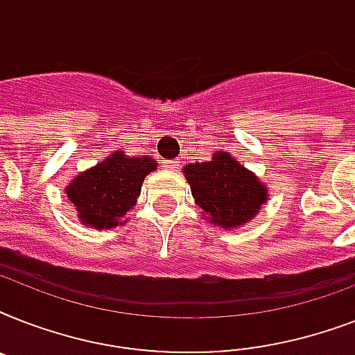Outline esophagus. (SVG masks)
<instances>
[{
  "instance_id": "1",
  "label": "esophagus",
  "mask_w": 355,
  "mask_h": 355,
  "mask_svg": "<svg viewBox=\"0 0 355 355\" xmlns=\"http://www.w3.org/2000/svg\"><path fill=\"white\" fill-rule=\"evenodd\" d=\"M178 166H180L178 158H177V160H166V162H164V167H167V169H177Z\"/></svg>"
}]
</instances>
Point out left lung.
<instances>
[{
	"label": "left lung",
	"instance_id": "8db88e82",
	"mask_svg": "<svg viewBox=\"0 0 355 355\" xmlns=\"http://www.w3.org/2000/svg\"><path fill=\"white\" fill-rule=\"evenodd\" d=\"M202 217L223 230H234L258 216L269 200V189L227 150H216L208 162L182 169Z\"/></svg>",
	"mask_w": 355,
	"mask_h": 355
}]
</instances>
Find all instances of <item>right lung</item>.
Segmentation results:
<instances>
[{
	"mask_svg": "<svg viewBox=\"0 0 355 355\" xmlns=\"http://www.w3.org/2000/svg\"><path fill=\"white\" fill-rule=\"evenodd\" d=\"M158 164L150 156H128L123 150L79 173L66 186V195L83 225L108 230L125 225L127 211L136 205L141 184Z\"/></svg>",
	"mask_w": 355,
	"mask_h": 355,
	"instance_id": "obj_1",
	"label": "right lung"
}]
</instances>
